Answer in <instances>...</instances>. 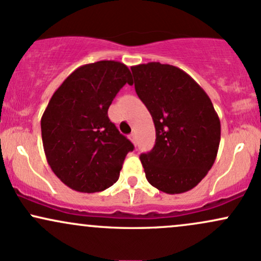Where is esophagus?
<instances>
[{"label":"esophagus","instance_id":"1","mask_svg":"<svg viewBox=\"0 0 261 261\" xmlns=\"http://www.w3.org/2000/svg\"><path fill=\"white\" fill-rule=\"evenodd\" d=\"M128 139L131 140V142H133L134 145H136V135H135V134H131V135H128Z\"/></svg>","mask_w":261,"mask_h":261}]
</instances>
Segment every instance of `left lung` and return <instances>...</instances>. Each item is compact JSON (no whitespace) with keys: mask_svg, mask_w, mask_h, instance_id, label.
Segmentation results:
<instances>
[{"mask_svg":"<svg viewBox=\"0 0 261 261\" xmlns=\"http://www.w3.org/2000/svg\"><path fill=\"white\" fill-rule=\"evenodd\" d=\"M135 90L152 116L156 142L140 156L147 181L178 194L202 181L216 161L220 120L210 96L186 71L150 62L131 67Z\"/></svg>","mask_w":261,"mask_h":261,"instance_id":"left-lung-1","label":"left lung"}]
</instances>
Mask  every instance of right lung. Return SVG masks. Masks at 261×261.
<instances>
[{"label": "right lung", "mask_w": 261, "mask_h": 261, "mask_svg": "<svg viewBox=\"0 0 261 261\" xmlns=\"http://www.w3.org/2000/svg\"><path fill=\"white\" fill-rule=\"evenodd\" d=\"M126 83L133 80L124 63H90L74 70L48 102L43 148L51 171L71 190L94 193L119 179L134 145L110 121L108 109Z\"/></svg>", "instance_id": "right-lung-1"}]
</instances>
